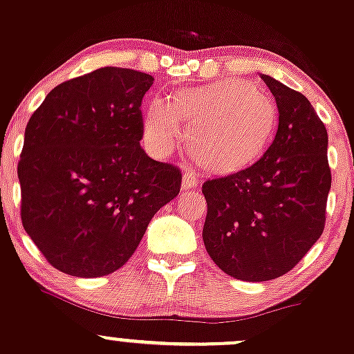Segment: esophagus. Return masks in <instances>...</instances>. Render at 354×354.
Returning <instances> with one entry per match:
<instances>
[{
	"instance_id": "obj_1",
	"label": "esophagus",
	"mask_w": 354,
	"mask_h": 354,
	"mask_svg": "<svg viewBox=\"0 0 354 354\" xmlns=\"http://www.w3.org/2000/svg\"><path fill=\"white\" fill-rule=\"evenodd\" d=\"M200 185V180L198 176H196L195 173H193L192 169H187L183 173V178H181V188L183 189H192V188H196Z\"/></svg>"
}]
</instances>
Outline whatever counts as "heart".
I'll use <instances>...</instances> for the list:
<instances>
[{
	"instance_id": "obj_1",
	"label": "heart",
	"mask_w": 354,
	"mask_h": 354,
	"mask_svg": "<svg viewBox=\"0 0 354 354\" xmlns=\"http://www.w3.org/2000/svg\"><path fill=\"white\" fill-rule=\"evenodd\" d=\"M207 169L234 173L265 152L277 127L270 96L239 80L185 89L171 102L154 96L142 111V139L156 158H167L187 140Z\"/></svg>"
}]
</instances>
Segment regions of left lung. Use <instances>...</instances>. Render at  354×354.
I'll list each match as a JSON object with an SVG mask.
<instances>
[{
    "mask_svg": "<svg viewBox=\"0 0 354 354\" xmlns=\"http://www.w3.org/2000/svg\"><path fill=\"white\" fill-rule=\"evenodd\" d=\"M274 96L278 130L259 161L208 180L203 243L232 278L268 281L288 273L321 237L330 189L327 130L302 93L261 74Z\"/></svg>",
    "mask_w": 354,
    "mask_h": 354,
    "instance_id": "8db88e82",
    "label": "left lung"
}]
</instances>
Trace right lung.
Returning a JSON list of instances; mask_svg holds the SVG:
<instances>
[{"mask_svg":"<svg viewBox=\"0 0 354 354\" xmlns=\"http://www.w3.org/2000/svg\"><path fill=\"white\" fill-rule=\"evenodd\" d=\"M152 81L96 69L55 86L30 117L18 162L21 222L62 273L95 278L124 266L156 212L180 193V169L140 147Z\"/></svg>","mask_w":354,"mask_h":354,"instance_id":"right-lung-1","label":"right lung"}]
</instances>
